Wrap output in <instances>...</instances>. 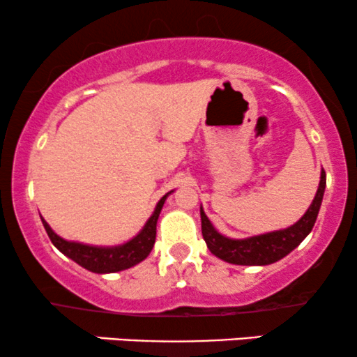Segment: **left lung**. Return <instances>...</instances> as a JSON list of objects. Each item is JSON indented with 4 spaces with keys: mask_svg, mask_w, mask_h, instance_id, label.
I'll return each mask as SVG.
<instances>
[{
    "mask_svg": "<svg viewBox=\"0 0 357 357\" xmlns=\"http://www.w3.org/2000/svg\"><path fill=\"white\" fill-rule=\"evenodd\" d=\"M324 191H326V171L322 169L317 192L301 220L284 230L261 233V235L248 236V238H228L221 235L208 220L202 206L199 215H202V231L206 247L210 248L213 255L233 265H260L261 267V265L275 264L289 255L294 248H297L302 240L312 231L319 210H321Z\"/></svg>",
    "mask_w": 357,
    "mask_h": 357,
    "instance_id": "left-lung-1",
    "label": "left lung"
}]
</instances>
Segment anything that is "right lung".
<instances>
[{
    "mask_svg": "<svg viewBox=\"0 0 357 357\" xmlns=\"http://www.w3.org/2000/svg\"><path fill=\"white\" fill-rule=\"evenodd\" d=\"M171 192L173 191L166 192V195L159 199L153 215L149 216V220L146 221L142 230L139 231L134 238L126 241V243L114 245V247H97V245H87L80 243V241L65 240L52 230L50 225H48L42 216H40V218H42V223L45 230L48 233V236H50L52 243L55 245L65 257H68L70 260L75 261V264H79L80 267L87 268L89 272L114 273L141 264V261L146 260L147 255H149L155 241V225H158L159 213H161L166 198Z\"/></svg>",
    "mask_w": 357,
    "mask_h": 357,
    "instance_id": "obj_1",
    "label": "right lung"
}]
</instances>
